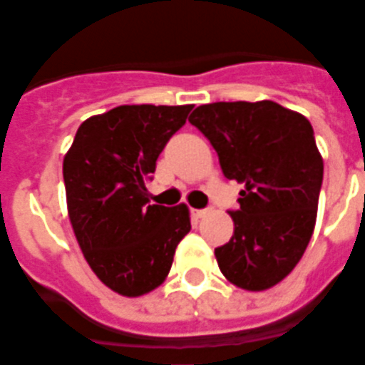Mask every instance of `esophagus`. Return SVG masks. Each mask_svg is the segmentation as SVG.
Instances as JSON below:
<instances>
[{
	"instance_id": "obj_1",
	"label": "esophagus",
	"mask_w": 365,
	"mask_h": 365,
	"mask_svg": "<svg viewBox=\"0 0 365 365\" xmlns=\"http://www.w3.org/2000/svg\"><path fill=\"white\" fill-rule=\"evenodd\" d=\"M191 213H193V217H195V219H203V217H207V215L211 213V211H209V209H193Z\"/></svg>"
}]
</instances>
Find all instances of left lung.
I'll use <instances>...</instances> for the list:
<instances>
[{"instance_id":"left-lung-1","label":"left lung","mask_w":365,"mask_h":365,"mask_svg":"<svg viewBox=\"0 0 365 365\" xmlns=\"http://www.w3.org/2000/svg\"><path fill=\"white\" fill-rule=\"evenodd\" d=\"M190 123L213 144L227 180L242 183L235 235L215 248L222 275L246 291L274 287L313 237L322 156L301 113L275 101L199 105Z\"/></svg>"}]
</instances>
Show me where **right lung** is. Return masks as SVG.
Segmentation results:
<instances>
[{
	"instance_id": "1",
	"label": "right lung",
	"mask_w": 365,
	"mask_h": 365,
	"mask_svg": "<svg viewBox=\"0 0 365 365\" xmlns=\"http://www.w3.org/2000/svg\"><path fill=\"white\" fill-rule=\"evenodd\" d=\"M193 105H119L78 128L64 156L68 217L93 274L119 295L164 283L190 209L150 205L144 182Z\"/></svg>"
}]
</instances>
